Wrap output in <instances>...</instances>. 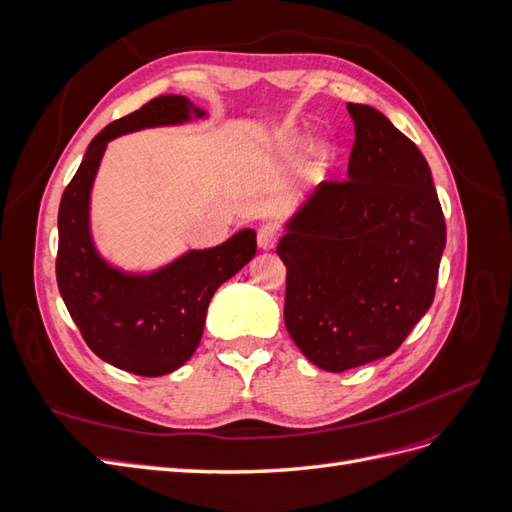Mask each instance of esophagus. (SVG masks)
Instances as JSON below:
<instances>
[{
	"label": "esophagus",
	"instance_id": "esophagus-1",
	"mask_svg": "<svg viewBox=\"0 0 512 512\" xmlns=\"http://www.w3.org/2000/svg\"><path fill=\"white\" fill-rule=\"evenodd\" d=\"M277 239H280V228L275 224L267 222L258 228V245L262 250H271V247L277 243Z\"/></svg>",
	"mask_w": 512,
	"mask_h": 512
}]
</instances>
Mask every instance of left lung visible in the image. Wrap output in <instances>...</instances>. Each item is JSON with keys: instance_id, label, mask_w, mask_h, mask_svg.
Instances as JSON below:
<instances>
[{"instance_id": "left-lung-1", "label": "left lung", "mask_w": 512, "mask_h": 512, "mask_svg": "<svg viewBox=\"0 0 512 512\" xmlns=\"http://www.w3.org/2000/svg\"><path fill=\"white\" fill-rule=\"evenodd\" d=\"M348 113V179L322 181L277 243L286 329L333 374L401 346L433 303L446 245L423 153L374 106L350 102Z\"/></svg>"}]
</instances>
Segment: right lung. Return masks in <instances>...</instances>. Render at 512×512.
I'll return each mask as SVG.
<instances>
[{"label": "right lung", "instance_id": "1", "mask_svg": "<svg viewBox=\"0 0 512 512\" xmlns=\"http://www.w3.org/2000/svg\"><path fill=\"white\" fill-rule=\"evenodd\" d=\"M205 115L188 98L170 94L108 123L89 143L59 203L55 271L61 299L87 346L136 376H164L190 359L213 292L254 258L256 232L243 228L222 245L185 252L153 273H123L108 265L91 239V185L108 141Z\"/></svg>", "mask_w": 512, "mask_h": 512}]
</instances>
